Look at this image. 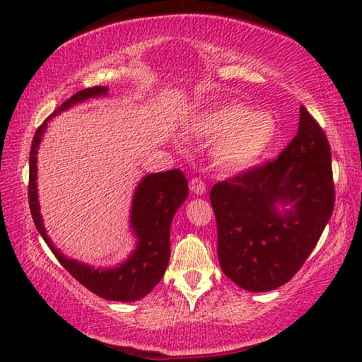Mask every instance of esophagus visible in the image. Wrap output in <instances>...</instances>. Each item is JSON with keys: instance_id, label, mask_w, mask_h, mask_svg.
Returning a JSON list of instances; mask_svg holds the SVG:
<instances>
[{"instance_id": "obj_1", "label": "esophagus", "mask_w": 362, "mask_h": 362, "mask_svg": "<svg viewBox=\"0 0 362 362\" xmlns=\"http://www.w3.org/2000/svg\"><path fill=\"white\" fill-rule=\"evenodd\" d=\"M190 192L198 194V197H202V194L206 193V185L202 179H192L190 182Z\"/></svg>"}]
</instances>
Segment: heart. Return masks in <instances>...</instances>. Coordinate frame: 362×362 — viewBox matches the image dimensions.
Segmentation results:
<instances>
[{
    "mask_svg": "<svg viewBox=\"0 0 362 362\" xmlns=\"http://www.w3.org/2000/svg\"><path fill=\"white\" fill-rule=\"evenodd\" d=\"M194 135L216 141L212 163L223 172L253 168L277 139V120L271 112H255L238 103L204 112L193 125Z\"/></svg>",
    "mask_w": 362,
    "mask_h": 362,
    "instance_id": "1",
    "label": "heart"
}]
</instances>
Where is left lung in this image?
I'll return each mask as SVG.
<instances>
[{
    "mask_svg": "<svg viewBox=\"0 0 362 362\" xmlns=\"http://www.w3.org/2000/svg\"><path fill=\"white\" fill-rule=\"evenodd\" d=\"M334 203L330 145L301 106L298 134L277 159L212 187L222 272L255 293L282 286L311 255Z\"/></svg>",
    "mask_w": 362,
    "mask_h": 362,
    "instance_id": "1",
    "label": "left lung"
}]
</instances>
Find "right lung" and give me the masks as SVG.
I'll use <instances>...</instances> for the list:
<instances>
[{"label": "right lung", "mask_w": 362, "mask_h": 362, "mask_svg": "<svg viewBox=\"0 0 362 362\" xmlns=\"http://www.w3.org/2000/svg\"><path fill=\"white\" fill-rule=\"evenodd\" d=\"M107 90V87H93L77 91L37 129L30 148V158H28V165H30L28 204H30L37 230L53 251L57 261L74 279L105 300L129 303L141 300L143 296L150 293L168 269L170 257V223L177 209L188 197V182L183 172L179 169L156 172V174L145 175L140 180L135 188L130 209V228L136 238L135 250L127 256V259L112 267L88 266V264L67 257L56 248L45 228L37 190V154L45 130L48 127V120L78 103L106 96Z\"/></svg>", "instance_id": "1"}]
</instances>
